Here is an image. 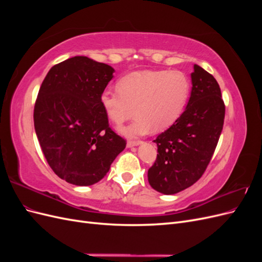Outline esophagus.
I'll use <instances>...</instances> for the list:
<instances>
[{"label":"esophagus","instance_id":"esophagus-1","mask_svg":"<svg viewBox=\"0 0 262 262\" xmlns=\"http://www.w3.org/2000/svg\"><path fill=\"white\" fill-rule=\"evenodd\" d=\"M142 143V141H136V140H129L128 141V143H126V146L128 147H132V146H137V145H139V144H141Z\"/></svg>","mask_w":262,"mask_h":262}]
</instances>
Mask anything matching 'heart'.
I'll return each mask as SVG.
<instances>
[{
	"instance_id": "1",
	"label": "heart",
	"mask_w": 262,
	"mask_h": 262,
	"mask_svg": "<svg viewBox=\"0 0 262 262\" xmlns=\"http://www.w3.org/2000/svg\"><path fill=\"white\" fill-rule=\"evenodd\" d=\"M190 90L189 77L180 71H138L121 77L118 89H105L99 101L116 124L130 119L136 108V120L120 129L124 136L134 138L170 126L184 113Z\"/></svg>"
}]
</instances>
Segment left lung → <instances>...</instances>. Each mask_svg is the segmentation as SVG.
<instances>
[{"label":"left lung","mask_w":262,"mask_h":262,"mask_svg":"<svg viewBox=\"0 0 262 262\" xmlns=\"http://www.w3.org/2000/svg\"><path fill=\"white\" fill-rule=\"evenodd\" d=\"M191 80L185 112L154 140L157 156L147 177L150 187L164 194L182 191L202 177L223 130L225 105L219 83L196 64Z\"/></svg>","instance_id":"1"}]
</instances>
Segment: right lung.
I'll use <instances>...</instances> for the list:
<instances>
[{
  "mask_svg": "<svg viewBox=\"0 0 262 262\" xmlns=\"http://www.w3.org/2000/svg\"><path fill=\"white\" fill-rule=\"evenodd\" d=\"M114 72L77 55L53 66L39 90L34 108L39 144L55 175L72 185L101 180L126 145L99 101Z\"/></svg>",
  "mask_w": 262,
  "mask_h": 262,
  "instance_id": "add662e5",
  "label": "right lung"
}]
</instances>
